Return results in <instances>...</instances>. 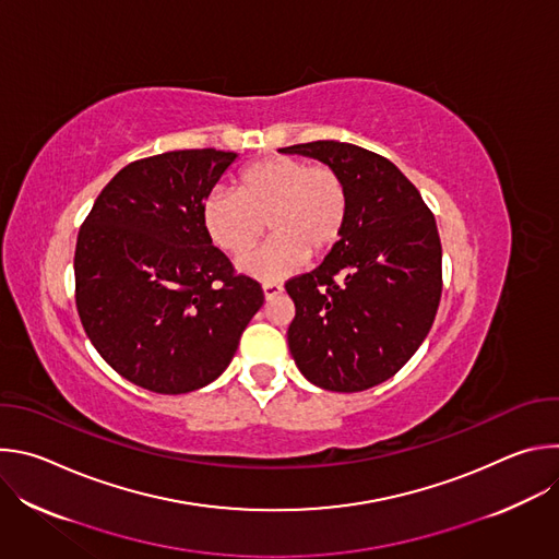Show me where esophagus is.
Here are the masks:
<instances>
[{
    "mask_svg": "<svg viewBox=\"0 0 559 559\" xmlns=\"http://www.w3.org/2000/svg\"><path fill=\"white\" fill-rule=\"evenodd\" d=\"M283 292V285L281 283H263V294H265V298L270 300V298H274V296H278Z\"/></svg>",
    "mask_w": 559,
    "mask_h": 559,
    "instance_id": "obj_1",
    "label": "esophagus"
}]
</instances>
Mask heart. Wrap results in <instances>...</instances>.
Masks as SVG:
<instances>
[{
	"mask_svg": "<svg viewBox=\"0 0 559 559\" xmlns=\"http://www.w3.org/2000/svg\"><path fill=\"white\" fill-rule=\"evenodd\" d=\"M349 192L343 175L300 156H267L236 177V192L214 190L203 199L201 221L210 241L229 257L252 252L267 227L272 241L241 261L259 278H278L307 257L334 250L347 225Z\"/></svg>",
	"mask_w": 559,
	"mask_h": 559,
	"instance_id": "obj_1",
	"label": "heart"
}]
</instances>
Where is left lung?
Listing matches in <instances>:
<instances>
[{"label": "left lung", "instance_id": "8db88e82", "mask_svg": "<svg viewBox=\"0 0 559 559\" xmlns=\"http://www.w3.org/2000/svg\"><path fill=\"white\" fill-rule=\"evenodd\" d=\"M281 152L336 168L349 192L341 241L285 283L296 305L289 352L316 386L365 391L401 371L433 325L442 294L436 218L416 186L371 150L311 141Z\"/></svg>", "mask_w": 559, "mask_h": 559}]
</instances>
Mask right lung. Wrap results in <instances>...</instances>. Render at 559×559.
I'll list each match as a JSON object with an SVG mask.
<instances>
[{
	"instance_id": "1",
	"label": "right lung",
	"mask_w": 559,
	"mask_h": 559,
	"mask_svg": "<svg viewBox=\"0 0 559 559\" xmlns=\"http://www.w3.org/2000/svg\"><path fill=\"white\" fill-rule=\"evenodd\" d=\"M236 152L175 150L139 158L97 197L74 250V302L102 358L154 393L216 380L261 309L203 229L201 205Z\"/></svg>"
}]
</instances>
